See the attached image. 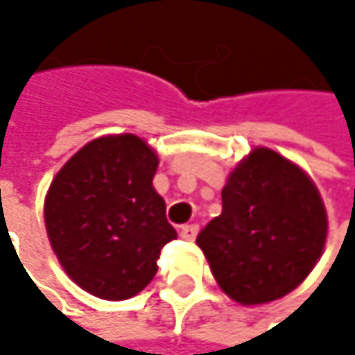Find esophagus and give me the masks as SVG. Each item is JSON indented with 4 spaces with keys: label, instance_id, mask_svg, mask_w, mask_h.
I'll list each match as a JSON object with an SVG mask.
<instances>
[{
    "label": "esophagus",
    "instance_id": "obj_1",
    "mask_svg": "<svg viewBox=\"0 0 355 355\" xmlns=\"http://www.w3.org/2000/svg\"><path fill=\"white\" fill-rule=\"evenodd\" d=\"M197 232H199L197 224H187V226H180V230H178L180 239H184V241H193L197 236Z\"/></svg>",
    "mask_w": 355,
    "mask_h": 355
}]
</instances>
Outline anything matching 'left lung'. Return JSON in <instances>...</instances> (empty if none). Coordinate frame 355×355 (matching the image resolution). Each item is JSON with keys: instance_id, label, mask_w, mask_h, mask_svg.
Here are the masks:
<instances>
[{"instance_id": "1", "label": "left lung", "mask_w": 355, "mask_h": 355, "mask_svg": "<svg viewBox=\"0 0 355 355\" xmlns=\"http://www.w3.org/2000/svg\"><path fill=\"white\" fill-rule=\"evenodd\" d=\"M327 214L315 182L273 150L257 148L222 189V214L197 236L220 288L241 304L292 292L317 265Z\"/></svg>"}]
</instances>
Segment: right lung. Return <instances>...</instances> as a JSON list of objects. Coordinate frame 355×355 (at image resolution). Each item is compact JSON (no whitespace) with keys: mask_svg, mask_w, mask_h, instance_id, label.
<instances>
[{"mask_svg":"<svg viewBox=\"0 0 355 355\" xmlns=\"http://www.w3.org/2000/svg\"><path fill=\"white\" fill-rule=\"evenodd\" d=\"M158 156L137 135L86 144L53 178L44 199L51 247L65 273L105 300L139 294L177 230L154 191Z\"/></svg>","mask_w":355,"mask_h":355,"instance_id":"right-lung-1","label":"right lung"}]
</instances>
